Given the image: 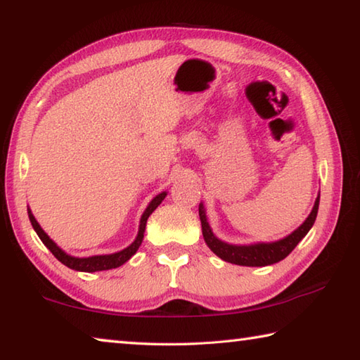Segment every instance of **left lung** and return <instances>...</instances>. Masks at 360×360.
I'll list each match as a JSON object with an SVG mask.
<instances>
[{"mask_svg": "<svg viewBox=\"0 0 360 360\" xmlns=\"http://www.w3.org/2000/svg\"><path fill=\"white\" fill-rule=\"evenodd\" d=\"M318 206H319V195L315 200V205H313L311 212L309 217L304 220V224L299 228H296L291 234L274 240V243H255V244H247V245H238V244H228L225 240L219 239L211 230V225H209L207 217H206V209L200 202L198 212H200V220H201V230H202V238H205V243L207 247L217 255L219 258L224 261H228L231 264L238 266H248V267H259V266H269L274 263H278L283 258L288 257V255L294 250L300 240L305 238V234L310 231L316 220L318 214Z\"/></svg>", "mask_w": 360, "mask_h": 360, "instance_id": "1", "label": "left lung"}]
</instances>
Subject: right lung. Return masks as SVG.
Segmentation results:
<instances>
[{"mask_svg":"<svg viewBox=\"0 0 360 360\" xmlns=\"http://www.w3.org/2000/svg\"><path fill=\"white\" fill-rule=\"evenodd\" d=\"M165 197H167V192H162L159 195H155V197L151 200V202H149L148 207L145 209V212H143V215H141V219H140L139 234H136L135 240L129 247L122 248V250L116 252V253L93 255V257H86V258L72 257V255L64 252L61 247H58L53 243V240L50 239L49 234L42 230L41 225L37 224V220H36L34 215H32L30 207H28V217H30V221H31L32 228H34V231L37 233V236L41 238V240L45 244V247H47L49 250L55 255V258L58 261H61L64 266H68V267H70V269H74V271H80V272L108 271V269H115V267L122 266L124 263H126V261H129L136 253V250H139L141 243H143V238H145V230H146L148 217L155 211V207L160 205V202L163 201V198H165Z\"/></svg>","mask_w":360,"mask_h":360,"instance_id":"obj_1","label":"right lung"}]
</instances>
